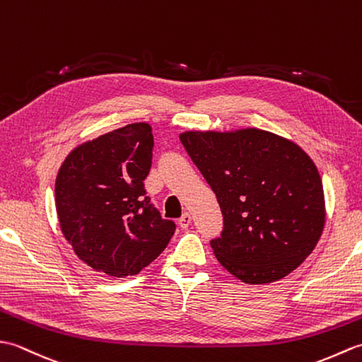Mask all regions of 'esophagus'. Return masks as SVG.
<instances>
[{
  "mask_svg": "<svg viewBox=\"0 0 362 362\" xmlns=\"http://www.w3.org/2000/svg\"><path fill=\"white\" fill-rule=\"evenodd\" d=\"M191 214L189 213H183L182 214V218L179 219V226L182 227V228H188L189 227V224H191Z\"/></svg>",
  "mask_w": 362,
  "mask_h": 362,
  "instance_id": "34e87169",
  "label": "esophagus"
}]
</instances>
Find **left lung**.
Masks as SVG:
<instances>
[{"mask_svg": "<svg viewBox=\"0 0 362 362\" xmlns=\"http://www.w3.org/2000/svg\"><path fill=\"white\" fill-rule=\"evenodd\" d=\"M180 141L216 194L224 228L210 241L244 283H272L316 247L325 224L316 165L296 143L259 129L185 132Z\"/></svg>", "mask_w": 362, "mask_h": 362, "instance_id": "left-lung-1", "label": "left lung"}]
</instances>
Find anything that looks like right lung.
<instances>
[{"label":"right lung","instance_id":"right-lung-1","mask_svg":"<svg viewBox=\"0 0 362 362\" xmlns=\"http://www.w3.org/2000/svg\"><path fill=\"white\" fill-rule=\"evenodd\" d=\"M153 136L134 122L76 148L56 179V210L66 241L83 263L110 276L136 275L175 232L146 194Z\"/></svg>","mask_w":362,"mask_h":362}]
</instances>
